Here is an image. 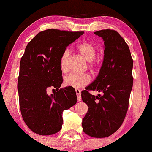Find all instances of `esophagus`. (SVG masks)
<instances>
[{"label":"esophagus","mask_w":152,"mask_h":152,"mask_svg":"<svg viewBox=\"0 0 152 152\" xmlns=\"http://www.w3.org/2000/svg\"><path fill=\"white\" fill-rule=\"evenodd\" d=\"M76 94H77V100L80 101L81 100L82 97H81V91H80L79 89H76L75 90Z\"/></svg>","instance_id":"34e87169"}]
</instances>
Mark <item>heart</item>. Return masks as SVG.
<instances>
[{"instance_id": "1", "label": "heart", "mask_w": 152, "mask_h": 152, "mask_svg": "<svg viewBox=\"0 0 152 152\" xmlns=\"http://www.w3.org/2000/svg\"><path fill=\"white\" fill-rule=\"evenodd\" d=\"M77 50L85 60L89 61V67L92 70L96 71L100 64V60L95 58L97 53V47L95 44L88 41L78 44L76 47ZM68 53L65 52L60 58V68L62 71L67 70V58ZM92 77L89 74H76L69 73L64 78V84L65 86L73 88H82L87 86L91 83Z\"/></svg>"}]
</instances>
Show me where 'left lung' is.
<instances>
[{
  "label": "left lung",
  "instance_id": "left-lung-1",
  "mask_svg": "<svg viewBox=\"0 0 152 152\" xmlns=\"http://www.w3.org/2000/svg\"><path fill=\"white\" fill-rule=\"evenodd\" d=\"M94 33L104 41V60L97 77L82 92V99L88 106L82 125L89 136L104 138L115 133L126 117L133 85V60L129 46L116 30ZM91 90L103 94L92 96Z\"/></svg>",
  "mask_w": 152,
  "mask_h": 152
}]
</instances>
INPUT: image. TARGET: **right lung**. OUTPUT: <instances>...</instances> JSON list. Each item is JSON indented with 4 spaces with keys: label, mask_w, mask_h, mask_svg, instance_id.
Segmentation results:
<instances>
[{
    "label": "right lung",
    "mask_w": 152,
    "mask_h": 152,
    "mask_svg": "<svg viewBox=\"0 0 152 152\" xmlns=\"http://www.w3.org/2000/svg\"><path fill=\"white\" fill-rule=\"evenodd\" d=\"M83 33L48 29L37 33L27 45L20 63L19 104L25 123L37 134L58 132L63 122L62 112L76 104L73 87L58 89L63 81L60 58L67 46ZM49 87L57 92L49 96Z\"/></svg>",
    "instance_id": "add662e5"
}]
</instances>
